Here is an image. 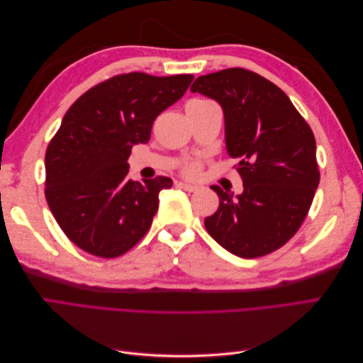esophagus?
<instances>
[{
	"instance_id": "obj_1",
	"label": "esophagus",
	"mask_w": 363,
	"mask_h": 363,
	"mask_svg": "<svg viewBox=\"0 0 363 363\" xmlns=\"http://www.w3.org/2000/svg\"><path fill=\"white\" fill-rule=\"evenodd\" d=\"M177 186H179V188L184 189V191H188V192H194V191H196V186L189 184V183H183V182H180V183H177Z\"/></svg>"
}]
</instances>
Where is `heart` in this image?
<instances>
[{
    "instance_id": "b5f03b06",
    "label": "heart",
    "mask_w": 363,
    "mask_h": 363,
    "mask_svg": "<svg viewBox=\"0 0 363 363\" xmlns=\"http://www.w3.org/2000/svg\"><path fill=\"white\" fill-rule=\"evenodd\" d=\"M200 168H201V167H200L199 162H191V163L186 164L184 172L188 174V175H191V177H195V175L200 174Z\"/></svg>"
}]
</instances>
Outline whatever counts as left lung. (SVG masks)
I'll list each match as a JSON object with an SVG mask.
<instances>
[{
	"mask_svg": "<svg viewBox=\"0 0 363 363\" xmlns=\"http://www.w3.org/2000/svg\"><path fill=\"white\" fill-rule=\"evenodd\" d=\"M191 92L221 104L227 152L244 182L236 196L212 186L219 206L206 230L235 256L269 255L298 232L320 183L312 128L279 86L244 68L201 75Z\"/></svg>",
	"mask_w": 363,
	"mask_h": 363,
	"instance_id": "left-lung-1",
	"label": "left lung"
}]
</instances>
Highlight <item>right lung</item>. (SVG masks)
<instances>
[{
	"label": "right lung",
	"mask_w": 363,
	"mask_h": 363,
	"mask_svg": "<svg viewBox=\"0 0 363 363\" xmlns=\"http://www.w3.org/2000/svg\"><path fill=\"white\" fill-rule=\"evenodd\" d=\"M194 75H115L65 113L45 155V196L57 224L92 256L124 255L145 236L169 177L133 182L128 156L147 144L155 119L188 91Z\"/></svg>",
	"instance_id": "right-lung-1"
}]
</instances>
